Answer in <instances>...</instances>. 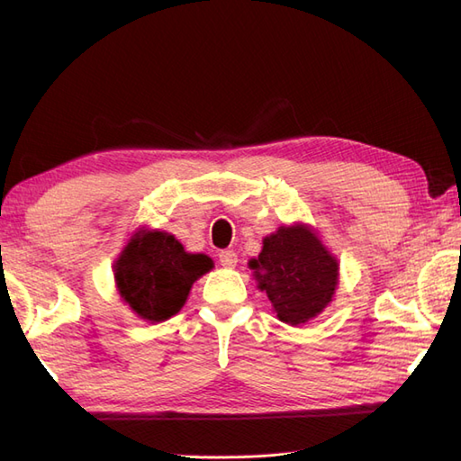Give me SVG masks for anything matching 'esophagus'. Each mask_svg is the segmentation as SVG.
<instances>
[{"mask_svg": "<svg viewBox=\"0 0 461 461\" xmlns=\"http://www.w3.org/2000/svg\"><path fill=\"white\" fill-rule=\"evenodd\" d=\"M220 263L223 267H236L238 266V253L231 249L220 251Z\"/></svg>", "mask_w": 461, "mask_h": 461, "instance_id": "1", "label": "esophagus"}]
</instances>
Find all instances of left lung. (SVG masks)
I'll use <instances>...</instances> for the list:
<instances>
[{"label":"left lung","mask_w":461,"mask_h":461,"mask_svg":"<svg viewBox=\"0 0 461 461\" xmlns=\"http://www.w3.org/2000/svg\"><path fill=\"white\" fill-rule=\"evenodd\" d=\"M258 287L267 293L279 321L305 325L322 312L339 285L337 258L309 225H281L249 259Z\"/></svg>","instance_id":"8db88e82"}]
</instances>
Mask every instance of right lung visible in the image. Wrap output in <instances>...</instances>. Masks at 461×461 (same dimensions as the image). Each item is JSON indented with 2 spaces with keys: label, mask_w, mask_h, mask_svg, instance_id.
<instances>
[{
  "label": "right lung",
  "mask_w": 461,
  "mask_h": 461,
  "mask_svg": "<svg viewBox=\"0 0 461 461\" xmlns=\"http://www.w3.org/2000/svg\"><path fill=\"white\" fill-rule=\"evenodd\" d=\"M212 267L208 256L188 253L172 233L139 230L114 263V281L136 315L162 322L184 307L194 281Z\"/></svg>",
  "instance_id": "1"
}]
</instances>
